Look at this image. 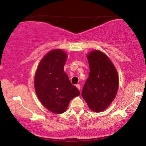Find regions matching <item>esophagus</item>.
<instances>
[{
	"label": "esophagus",
	"mask_w": 146,
	"mask_h": 146,
	"mask_svg": "<svg viewBox=\"0 0 146 146\" xmlns=\"http://www.w3.org/2000/svg\"><path fill=\"white\" fill-rule=\"evenodd\" d=\"M76 87H77V88L79 90H80V84H76Z\"/></svg>",
	"instance_id": "esophagus-1"
}]
</instances>
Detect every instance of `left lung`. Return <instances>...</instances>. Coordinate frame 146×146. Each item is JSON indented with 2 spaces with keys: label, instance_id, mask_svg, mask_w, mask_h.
<instances>
[{
  "label": "left lung",
  "instance_id": "left-lung-1",
  "mask_svg": "<svg viewBox=\"0 0 146 146\" xmlns=\"http://www.w3.org/2000/svg\"><path fill=\"white\" fill-rule=\"evenodd\" d=\"M87 57L90 73L82 96L92 110L100 112L107 108L116 96L117 72L110 60L102 52L92 51Z\"/></svg>",
  "mask_w": 146,
  "mask_h": 146
}]
</instances>
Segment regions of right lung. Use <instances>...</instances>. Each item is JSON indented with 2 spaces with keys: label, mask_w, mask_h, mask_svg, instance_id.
I'll return each mask as SVG.
<instances>
[{
  "label": "right lung",
  "mask_w": 146,
  "mask_h": 146,
  "mask_svg": "<svg viewBox=\"0 0 146 146\" xmlns=\"http://www.w3.org/2000/svg\"><path fill=\"white\" fill-rule=\"evenodd\" d=\"M66 59L64 52L53 50L41 60L35 74L37 96L44 106L54 113L64 112L71 100L80 94L64 71Z\"/></svg>",
  "instance_id": "1"
}]
</instances>
